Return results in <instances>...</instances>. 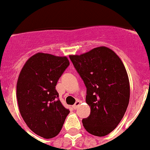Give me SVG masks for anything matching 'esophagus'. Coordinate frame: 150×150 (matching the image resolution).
Returning <instances> with one entry per match:
<instances>
[{"label":"esophagus","instance_id":"34e87169","mask_svg":"<svg viewBox=\"0 0 150 150\" xmlns=\"http://www.w3.org/2000/svg\"><path fill=\"white\" fill-rule=\"evenodd\" d=\"M80 103H81V102H80L79 100H77V101L75 102V104H74V105H73V106H72L73 109H74V110H76V109H77L78 107H79Z\"/></svg>","mask_w":150,"mask_h":150}]
</instances>
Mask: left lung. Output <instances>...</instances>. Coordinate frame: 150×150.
I'll return each mask as SVG.
<instances>
[{"label":"left lung","mask_w":150,"mask_h":150,"mask_svg":"<svg viewBox=\"0 0 150 150\" xmlns=\"http://www.w3.org/2000/svg\"><path fill=\"white\" fill-rule=\"evenodd\" d=\"M86 87L90 114L82 119L86 130L105 136L123 118L130 98V85L123 62L110 48L99 47L69 56Z\"/></svg>","instance_id":"obj_1"}]
</instances>
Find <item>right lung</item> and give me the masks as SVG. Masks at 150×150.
I'll use <instances>...</instances> for the list:
<instances>
[{"mask_svg": "<svg viewBox=\"0 0 150 150\" xmlns=\"http://www.w3.org/2000/svg\"><path fill=\"white\" fill-rule=\"evenodd\" d=\"M69 64L66 57L37 53L28 59L18 79L20 114L27 126L44 139L58 135L70 112L62 105L55 89Z\"/></svg>", "mask_w": 150, "mask_h": 150, "instance_id": "right-lung-1", "label": "right lung"}]
</instances>
